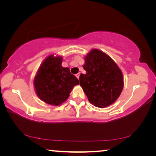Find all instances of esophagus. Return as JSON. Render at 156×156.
<instances>
[{
	"label": "esophagus",
	"instance_id": "obj_1",
	"mask_svg": "<svg viewBox=\"0 0 156 156\" xmlns=\"http://www.w3.org/2000/svg\"><path fill=\"white\" fill-rule=\"evenodd\" d=\"M76 78H77L78 79H79V77H80V73H77V74L76 75Z\"/></svg>",
	"mask_w": 156,
	"mask_h": 156
}]
</instances>
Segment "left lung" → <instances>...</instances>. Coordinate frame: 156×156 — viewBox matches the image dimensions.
<instances>
[{
  "mask_svg": "<svg viewBox=\"0 0 156 156\" xmlns=\"http://www.w3.org/2000/svg\"><path fill=\"white\" fill-rule=\"evenodd\" d=\"M85 74H80V84L94 106L104 108L113 103L123 88L121 70L104 52L92 49L85 57Z\"/></svg>",
  "mask_w": 156,
  "mask_h": 156,
  "instance_id": "obj_1",
  "label": "left lung"
}]
</instances>
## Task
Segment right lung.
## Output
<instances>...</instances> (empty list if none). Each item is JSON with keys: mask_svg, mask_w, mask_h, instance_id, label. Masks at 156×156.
<instances>
[{"mask_svg": "<svg viewBox=\"0 0 156 156\" xmlns=\"http://www.w3.org/2000/svg\"><path fill=\"white\" fill-rule=\"evenodd\" d=\"M61 57L49 56L44 60L34 79L38 96L47 104L58 106L65 102L71 90L79 84L69 69L62 67Z\"/></svg>", "mask_w": 156, "mask_h": 156, "instance_id": "add662e5", "label": "right lung"}]
</instances>
